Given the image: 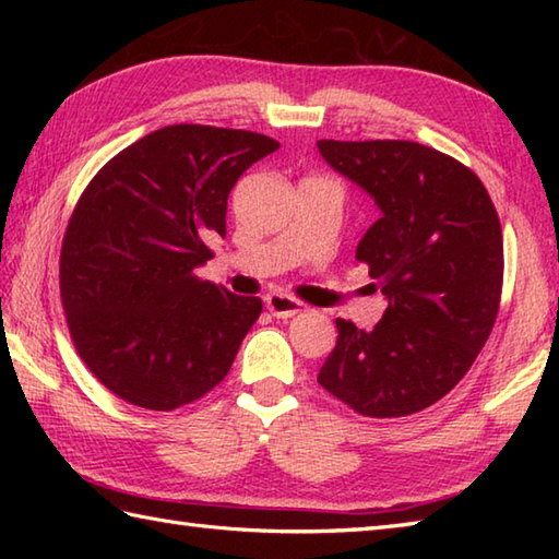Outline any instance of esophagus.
<instances>
[{
    "mask_svg": "<svg viewBox=\"0 0 559 559\" xmlns=\"http://www.w3.org/2000/svg\"><path fill=\"white\" fill-rule=\"evenodd\" d=\"M266 310H269L273 317L288 319V317H295L298 312H302V302L290 298V295L271 293V295H266Z\"/></svg>",
    "mask_w": 559,
    "mask_h": 559,
    "instance_id": "obj_1",
    "label": "esophagus"
}]
</instances>
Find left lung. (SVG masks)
Masks as SVG:
<instances>
[{"label": "left lung", "instance_id": "left-lung-1", "mask_svg": "<svg viewBox=\"0 0 559 559\" xmlns=\"http://www.w3.org/2000/svg\"><path fill=\"white\" fill-rule=\"evenodd\" d=\"M317 148L382 213L355 257L386 298L370 331L336 319L317 382L370 418L418 413L461 382L495 326L500 218L476 173L415 141L322 139Z\"/></svg>", "mask_w": 559, "mask_h": 559}]
</instances>
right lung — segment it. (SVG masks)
<instances>
[{"label":"right lung","instance_id":"right-lung-1","mask_svg":"<svg viewBox=\"0 0 559 559\" xmlns=\"http://www.w3.org/2000/svg\"><path fill=\"white\" fill-rule=\"evenodd\" d=\"M278 148L245 129L170 124L117 153L81 194L59 290L81 360L112 394L173 411L228 374L261 300L194 271L225 237L235 182Z\"/></svg>","mask_w":559,"mask_h":559}]
</instances>
